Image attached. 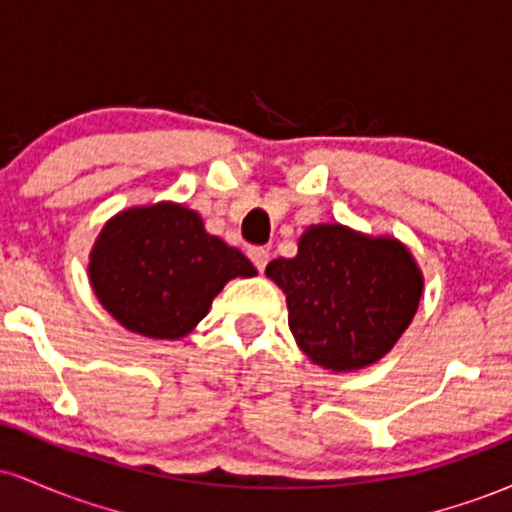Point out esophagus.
<instances>
[{"instance_id": "obj_1", "label": "esophagus", "mask_w": 512, "mask_h": 512, "mask_svg": "<svg viewBox=\"0 0 512 512\" xmlns=\"http://www.w3.org/2000/svg\"><path fill=\"white\" fill-rule=\"evenodd\" d=\"M250 260H252V264H255L257 267V272H264V267H267V262H269V250H264V248H252L250 252Z\"/></svg>"}]
</instances>
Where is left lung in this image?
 Segmentation results:
<instances>
[{"instance_id":"left-lung-1","label":"left lung","mask_w":512,"mask_h":512,"mask_svg":"<svg viewBox=\"0 0 512 512\" xmlns=\"http://www.w3.org/2000/svg\"><path fill=\"white\" fill-rule=\"evenodd\" d=\"M267 276L289 303V327L320 366L354 370L383 358L419 308L424 279L392 238L344 226H313L293 260H272Z\"/></svg>"}]
</instances>
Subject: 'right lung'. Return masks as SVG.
<instances>
[{"instance_id": "add662e5", "label": "right lung", "mask_w": 512, "mask_h": 512, "mask_svg": "<svg viewBox=\"0 0 512 512\" xmlns=\"http://www.w3.org/2000/svg\"><path fill=\"white\" fill-rule=\"evenodd\" d=\"M93 291L127 330L178 339L209 313L233 276L257 269L243 252L204 231L178 204L127 209L103 228L91 252Z\"/></svg>"}]
</instances>
